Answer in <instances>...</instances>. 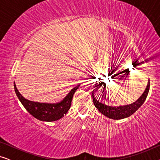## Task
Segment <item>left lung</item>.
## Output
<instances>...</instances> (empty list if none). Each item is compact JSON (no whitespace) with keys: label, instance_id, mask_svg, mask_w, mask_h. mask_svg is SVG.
I'll use <instances>...</instances> for the list:
<instances>
[{"label":"left lung","instance_id":"1","mask_svg":"<svg viewBox=\"0 0 160 160\" xmlns=\"http://www.w3.org/2000/svg\"><path fill=\"white\" fill-rule=\"evenodd\" d=\"M149 87H150V82L148 79L147 86L145 91L143 92V93L142 94V95L136 101H135L132 103L129 104V105H124V106H111L108 105H106L105 103H102V101H100L99 100H98V98L95 97L94 95V90L96 89L95 88L92 91V99L93 102L95 106L98 109V111L100 113H102V114L106 117L110 118L112 119H124V118L129 117L130 116L133 114L140 107H141L146 99L147 97L148 91H149ZM105 89L103 88L102 91V98H103V96L105 95ZM105 97H106L105 95Z\"/></svg>","mask_w":160,"mask_h":160}]
</instances>
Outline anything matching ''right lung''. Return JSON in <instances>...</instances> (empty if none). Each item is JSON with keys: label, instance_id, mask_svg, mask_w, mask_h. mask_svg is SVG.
Segmentation results:
<instances>
[{"label": "right lung", "instance_id": "1", "mask_svg": "<svg viewBox=\"0 0 160 160\" xmlns=\"http://www.w3.org/2000/svg\"><path fill=\"white\" fill-rule=\"evenodd\" d=\"M14 86L15 92L19 101L32 117L40 121L54 122L61 119L66 114L71 108L73 94L77 90L80 84L72 89L62 100L56 103L38 102L27 100L19 93L14 82Z\"/></svg>", "mask_w": 160, "mask_h": 160}]
</instances>
